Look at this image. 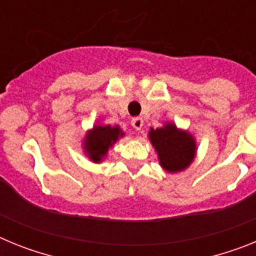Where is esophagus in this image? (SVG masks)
Listing matches in <instances>:
<instances>
[{
  "mask_svg": "<svg viewBox=\"0 0 256 256\" xmlns=\"http://www.w3.org/2000/svg\"><path fill=\"white\" fill-rule=\"evenodd\" d=\"M130 124H132V126L136 130H141V128L144 126V120H142V118L136 116V118H133L132 122H130Z\"/></svg>",
  "mask_w": 256,
  "mask_h": 256,
  "instance_id": "obj_1",
  "label": "esophagus"
}]
</instances>
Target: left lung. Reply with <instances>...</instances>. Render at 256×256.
<instances>
[{
    "label": "left lung",
    "instance_id": "1",
    "mask_svg": "<svg viewBox=\"0 0 256 256\" xmlns=\"http://www.w3.org/2000/svg\"><path fill=\"white\" fill-rule=\"evenodd\" d=\"M152 148L158 154L159 164L166 173L186 170L198 154L195 136L187 130H180L173 122H165L162 126L150 128L148 132Z\"/></svg>",
    "mask_w": 256,
    "mask_h": 256
}]
</instances>
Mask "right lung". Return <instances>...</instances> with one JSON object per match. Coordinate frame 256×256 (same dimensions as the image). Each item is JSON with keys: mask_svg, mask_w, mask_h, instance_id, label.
I'll list each match as a JSON object with an SVG mask.
<instances>
[{"mask_svg": "<svg viewBox=\"0 0 256 256\" xmlns=\"http://www.w3.org/2000/svg\"><path fill=\"white\" fill-rule=\"evenodd\" d=\"M126 133L120 130L119 126L104 124L101 120L96 122L91 130L86 132L82 140L83 154L94 164H100L108 158L110 148H114L120 138H123Z\"/></svg>", "mask_w": 256, "mask_h": 256, "instance_id": "obj_1", "label": "right lung"}]
</instances>
